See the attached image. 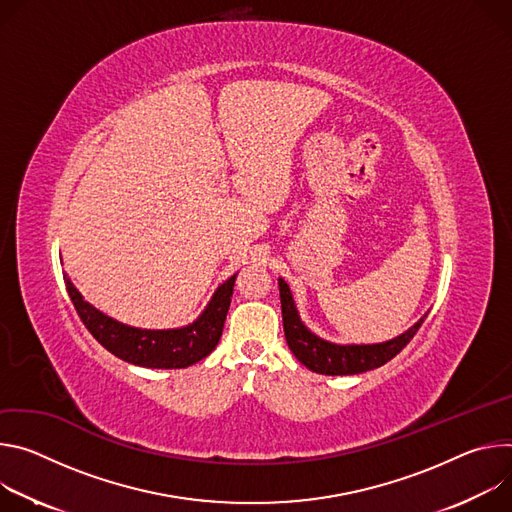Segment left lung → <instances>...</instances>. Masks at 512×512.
I'll use <instances>...</instances> for the list:
<instances>
[{
	"instance_id": "8db88e82",
	"label": "left lung",
	"mask_w": 512,
	"mask_h": 512,
	"mask_svg": "<svg viewBox=\"0 0 512 512\" xmlns=\"http://www.w3.org/2000/svg\"><path fill=\"white\" fill-rule=\"evenodd\" d=\"M278 289H280L282 325H285V337H287V344H289L291 352L309 370H313L317 374H327V376L360 374V372L384 366L388 360H392L411 342L427 317V315H423L409 331L390 339V342H386V344L335 346V344L323 342V339L313 335L301 323L295 303H293V297H291V291H289V285L282 278H278Z\"/></svg>"
}]
</instances>
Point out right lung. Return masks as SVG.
Returning a JSON list of instances; mask_svg holds the SVG:
<instances>
[{"instance_id":"right-lung-1","label":"right lung","mask_w":512,"mask_h":512,"mask_svg":"<svg viewBox=\"0 0 512 512\" xmlns=\"http://www.w3.org/2000/svg\"><path fill=\"white\" fill-rule=\"evenodd\" d=\"M236 276L227 278L215 291L203 315L183 329L146 331L122 325L99 313L83 301L79 291L67 280V293L75 305L77 315L97 342L124 362L144 368H187L209 356L223 331L225 315L232 303Z\"/></svg>"}]
</instances>
